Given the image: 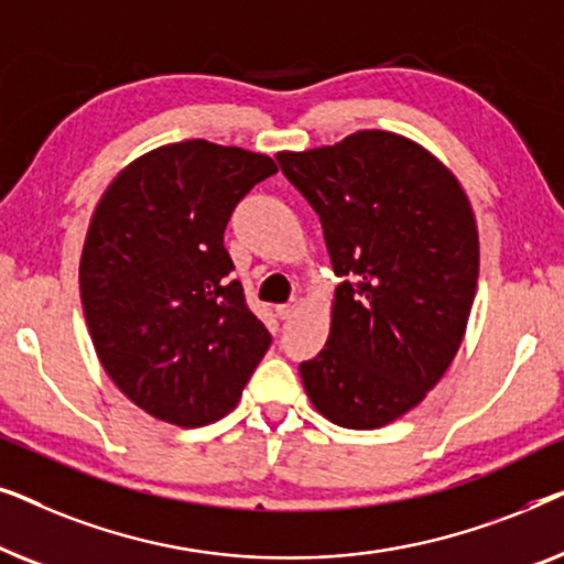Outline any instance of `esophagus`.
Wrapping results in <instances>:
<instances>
[{"label":"esophagus","instance_id":"esophagus-1","mask_svg":"<svg viewBox=\"0 0 564 564\" xmlns=\"http://www.w3.org/2000/svg\"><path fill=\"white\" fill-rule=\"evenodd\" d=\"M297 307H300L297 300H290V303H284V305H276V315H280L282 321H290L292 315L297 313Z\"/></svg>","mask_w":564,"mask_h":564}]
</instances>
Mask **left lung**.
<instances>
[{"label":"left lung","mask_w":564,"mask_h":564,"mask_svg":"<svg viewBox=\"0 0 564 564\" xmlns=\"http://www.w3.org/2000/svg\"><path fill=\"white\" fill-rule=\"evenodd\" d=\"M276 161L318 213L344 280L326 346L300 365L305 392L336 426L380 429L419 405L459 349L480 269L473 207L426 149L384 130Z\"/></svg>","instance_id":"left-lung-1"}]
</instances>
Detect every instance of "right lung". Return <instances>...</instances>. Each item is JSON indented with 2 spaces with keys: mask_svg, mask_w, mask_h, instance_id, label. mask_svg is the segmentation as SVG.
I'll use <instances>...</instances> for the list:
<instances>
[{
  "mask_svg": "<svg viewBox=\"0 0 564 564\" xmlns=\"http://www.w3.org/2000/svg\"><path fill=\"white\" fill-rule=\"evenodd\" d=\"M272 174V159L236 145H161L120 172L91 215L84 318L105 372L153 419H223L272 344L223 243L236 205Z\"/></svg>",
  "mask_w": 564,
  "mask_h": 564,
  "instance_id": "obj_1",
  "label": "right lung"
}]
</instances>
